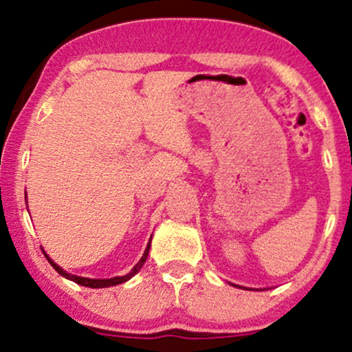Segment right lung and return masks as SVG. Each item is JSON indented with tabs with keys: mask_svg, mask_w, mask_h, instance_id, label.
Returning <instances> with one entry per match:
<instances>
[{
	"mask_svg": "<svg viewBox=\"0 0 352 352\" xmlns=\"http://www.w3.org/2000/svg\"><path fill=\"white\" fill-rule=\"evenodd\" d=\"M148 248H151V241H148V245H147V248H145V252H144V254H142V258H140V261L139 263H137L134 268H132V272L131 273H127L125 274V276H116V278H111V280H89V278H82V276H74V274H69V273H66L64 272L63 268H59L58 265L54 263V261L51 260L50 256H47L46 253H44V256H46V260L50 261L51 263V266L52 268L56 270V272H58L60 276H64V278H67V280H71V281H74V283H78V285H82V286H87V288H107V286H116V285H120V283H124V281H127V280H131L132 276H134L135 273H139V270L142 268V265L145 263V260H147V254H148Z\"/></svg>",
	"mask_w": 352,
	"mask_h": 352,
	"instance_id": "right-lung-1",
	"label": "right lung"
}]
</instances>
